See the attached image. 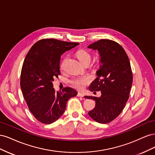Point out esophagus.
<instances>
[{"label":"esophagus","instance_id":"34e87169","mask_svg":"<svg viewBox=\"0 0 155 155\" xmlns=\"http://www.w3.org/2000/svg\"><path fill=\"white\" fill-rule=\"evenodd\" d=\"M78 97H83L84 96V94H83V93H81V92H78Z\"/></svg>","mask_w":155,"mask_h":155}]
</instances>
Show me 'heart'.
<instances>
[{"instance_id": "obj_1", "label": "heart", "mask_w": 155, "mask_h": 155, "mask_svg": "<svg viewBox=\"0 0 155 155\" xmlns=\"http://www.w3.org/2000/svg\"><path fill=\"white\" fill-rule=\"evenodd\" d=\"M76 58L79 61V62L83 64H85L89 63L91 61V56L87 51L84 50H78L76 52ZM61 68H63V64L61 65ZM91 78L88 76H81L75 78L71 80L72 85L78 90H83L85 87V86L90 83Z\"/></svg>"}]
</instances>
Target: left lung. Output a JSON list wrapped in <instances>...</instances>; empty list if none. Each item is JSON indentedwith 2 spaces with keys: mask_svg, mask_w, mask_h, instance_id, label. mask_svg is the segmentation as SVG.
<instances>
[{
  "mask_svg": "<svg viewBox=\"0 0 155 155\" xmlns=\"http://www.w3.org/2000/svg\"><path fill=\"white\" fill-rule=\"evenodd\" d=\"M97 50L101 66L96 79L88 89L101 91L100 97L85 96L96 101L88 115L100 124H107L118 117L127 102L133 83V72L127 55L120 44L109 39H101L88 46Z\"/></svg>",
  "mask_w": 155,
  "mask_h": 155,
  "instance_id": "obj_1",
  "label": "left lung"
}]
</instances>
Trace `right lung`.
I'll return each mask as SVG.
<instances>
[{"label": "right lung", "mask_w": 155, "mask_h": 155, "mask_svg": "<svg viewBox=\"0 0 155 155\" xmlns=\"http://www.w3.org/2000/svg\"><path fill=\"white\" fill-rule=\"evenodd\" d=\"M78 45L43 39L36 42L26 56L21 70V88L29 110L41 123L50 124L58 120L66 109L67 101L78 94L71 87L56 92L52 81L61 74V55Z\"/></svg>", "instance_id": "add662e5"}]
</instances>
